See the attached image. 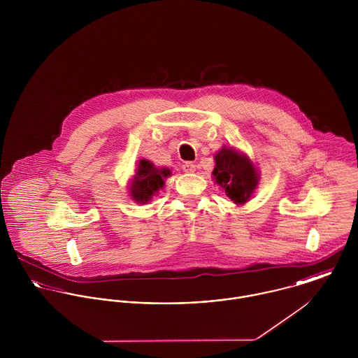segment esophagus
I'll return each mask as SVG.
<instances>
[{
    "mask_svg": "<svg viewBox=\"0 0 358 358\" xmlns=\"http://www.w3.org/2000/svg\"><path fill=\"white\" fill-rule=\"evenodd\" d=\"M182 169L186 172V173H193L196 171V165L193 162H185L182 165Z\"/></svg>",
    "mask_w": 358,
    "mask_h": 358,
    "instance_id": "34e87169",
    "label": "esophagus"
}]
</instances>
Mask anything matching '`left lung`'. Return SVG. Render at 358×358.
<instances>
[{"mask_svg": "<svg viewBox=\"0 0 358 358\" xmlns=\"http://www.w3.org/2000/svg\"><path fill=\"white\" fill-rule=\"evenodd\" d=\"M213 176L226 196L236 204L250 200L257 185V173L252 162L233 149L223 148L215 155Z\"/></svg>", "mask_w": 358, "mask_h": 358, "instance_id": "left-lung-1", "label": "left lung"}]
</instances>
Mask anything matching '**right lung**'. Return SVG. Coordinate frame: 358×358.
Wrapping results in <instances>:
<instances>
[{
    "mask_svg": "<svg viewBox=\"0 0 358 358\" xmlns=\"http://www.w3.org/2000/svg\"><path fill=\"white\" fill-rule=\"evenodd\" d=\"M168 169H157L150 161L142 159L139 162V171L131 187V196L138 203H148L164 186V178L169 176Z\"/></svg>",
    "mask_w": 358,
    "mask_h": 358,
    "instance_id": "1",
    "label": "right lung"
}]
</instances>
